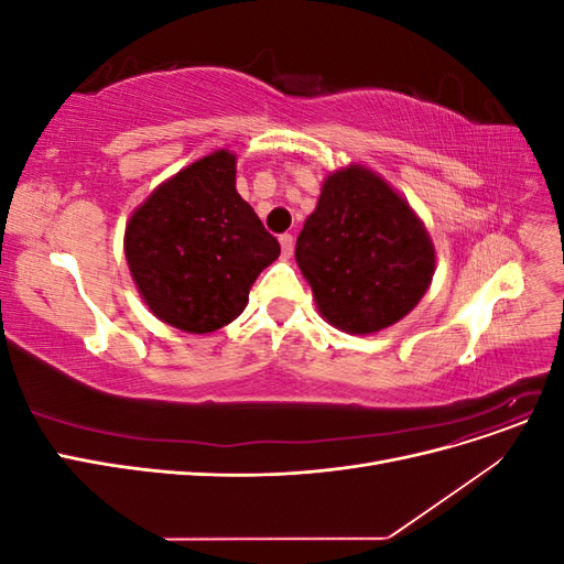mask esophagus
<instances>
[{"mask_svg": "<svg viewBox=\"0 0 564 564\" xmlns=\"http://www.w3.org/2000/svg\"><path fill=\"white\" fill-rule=\"evenodd\" d=\"M280 247H282L284 259H289V256L294 253V235H289V232L280 235Z\"/></svg>", "mask_w": 564, "mask_h": 564, "instance_id": "34e87169", "label": "esophagus"}]
</instances>
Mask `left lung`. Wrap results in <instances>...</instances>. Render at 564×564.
<instances>
[{
    "mask_svg": "<svg viewBox=\"0 0 564 564\" xmlns=\"http://www.w3.org/2000/svg\"><path fill=\"white\" fill-rule=\"evenodd\" d=\"M296 263L324 319L373 334L421 301L435 251L409 204L377 174L350 166L324 181L296 240Z\"/></svg>",
    "mask_w": 564,
    "mask_h": 564,
    "instance_id": "left-lung-1",
    "label": "left lung"
}]
</instances>
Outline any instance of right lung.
<instances>
[{"label":"right lung","mask_w":564,"mask_h":564,"mask_svg":"<svg viewBox=\"0 0 564 564\" xmlns=\"http://www.w3.org/2000/svg\"><path fill=\"white\" fill-rule=\"evenodd\" d=\"M124 251L148 308L191 334L226 327L280 242L237 195L235 158H204L160 185L127 226Z\"/></svg>","instance_id":"add662e5"}]
</instances>
